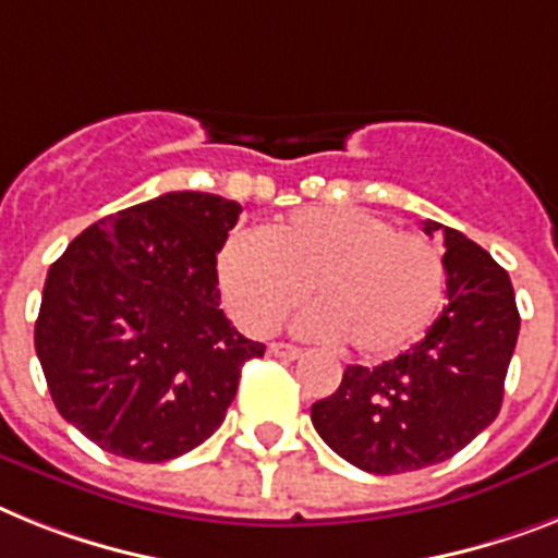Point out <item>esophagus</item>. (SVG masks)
I'll return each mask as SVG.
<instances>
[{
    "instance_id": "34e87169",
    "label": "esophagus",
    "mask_w": 558,
    "mask_h": 558,
    "mask_svg": "<svg viewBox=\"0 0 558 558\" xmlns=\"http://www.w3.org/2000/svg\"><path fill=\"white\" fill-rule=\"evenodd\" d=\"M270 353L279 359H284V362H293V359L302 356V348H296V344H284V342H274L270 344Z\"/></svg>"
}]
</instances>
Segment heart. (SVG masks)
Instances as JSON below:
<instances>
[{
    "mask_svg": "<svg viewBox=\"0 0 558 558\" xmlns=\"http://www.w3.org/2000/svg\"><path fill=\"white\" fill-rule=\"evenodd\" d=\"M216 274L230 313L253 333L279 328L313 284L322 305L299 328L348 339L365 359L408 351L434 325L445 296L441 253L359 207L296 210L265 239L233 233Z\"/></svg>",
    "mask_w": 558,
    "mask_h": 558,
    "instance_id": "b5f03b06",
    "label": "heart"
}]
</instances>
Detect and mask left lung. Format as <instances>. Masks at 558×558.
<instances>
[{"mask_svg":"<svg viewBox=\"0 0 558 558\" xmlns=\"http://www.w3.org/2000/svg\"><path fill=\"white\" fill-rule=\"evenodd\" d=\"M445 233L448 305L427 336L379 367L348 365L311 408L316 434L359 471L393 476L445 462L499 416L517 351L519 311L508 270L453 228Z\"/></svg>","mask_w":558,"mask_h":558,"instance_id":"left-lung-1","label":"left lung"}]
</instances>
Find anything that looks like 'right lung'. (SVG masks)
I'll list each match as a JSON object with an SVG mask.
<instances>
[{"label": "right lung", "mask_w": 558, "mask_h": 558, "mask_svg": "<svg viewBox=\"0 0 558 558\" xmlns=\"http://www.w3.org/2000/svg\"><path fill=\"white\" fill-rule=\"evenodd\" d=\"M242 205L179 191L99 219L48 270L34 342L57 411L108 453L168 462L225 422L265 353L219 307Z\"/></svg>", "instance_id": "1"}]
</instances>
